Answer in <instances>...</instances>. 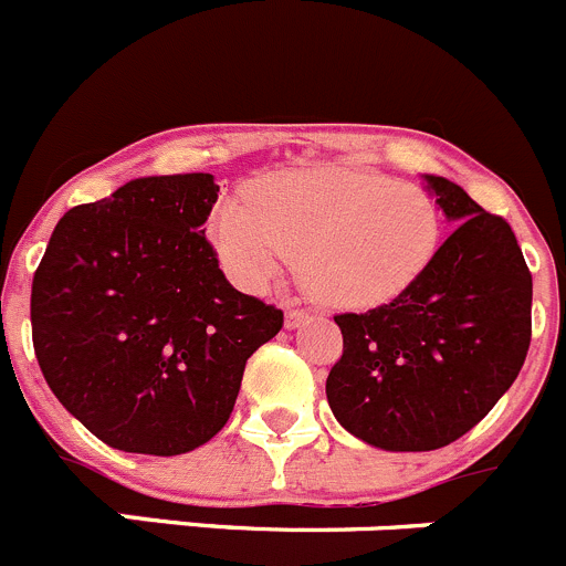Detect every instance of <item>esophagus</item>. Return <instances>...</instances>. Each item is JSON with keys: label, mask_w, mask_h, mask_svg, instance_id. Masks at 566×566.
I'll return each instance as SVG.
<instances>
[{"label": "esophagus", "mask_w": 566, "mask_h": 566, "mask_svg": "<svg viewBox=\"0 0 566 566\" xmlns=\"http://www.w3.org/2000/svg\"><path fill=\"white\" fill-rule=\"evenodd\" d=\"M308 319H312V312H306V308H289L286 328H300L303 323H308Z\"/></svg>", "instance_id": "34e87169"}]
</instances>
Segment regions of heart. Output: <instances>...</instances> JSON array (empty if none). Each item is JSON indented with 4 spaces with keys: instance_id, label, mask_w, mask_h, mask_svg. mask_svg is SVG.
I'll list each match as a JSON object with an SVG mask.
<instances>
[{
    "instance_id": "1",
    "label": "heart",
    "mask_w": 566,
    "mask_h": 566,
    "mask_svg": "<svg viewBox=\"0 0 566 566\" xmlns=\"http://www.w3.org/2000/svg\"><path fill=\"white\" fill-rule=\"evenodd\" d=\"M209 238L243 286H269L300 254V277L319 303L374 308L428 272L442 243V214L411 184L319 164L260 181L252 201H223Z\"/></svg>"
}]
</instances>
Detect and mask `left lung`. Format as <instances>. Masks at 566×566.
Here are the masks:
<instances>
[{
    "label": "left lung",
    "mask_w": 566,
    "mask_h": 566,
    "mask_svg": "<svg viewBox=\"0 0 566 566\" xmlns=\"http://www.w3.org/2000/svg\"><path fill=\"white\" fill-rule=\"evenodd\" d=\"M457 223L428 272L391 303L337 314L343 357L326 379L345 431L382 451H437L516 382L533 334V274L502 214L428 175Z\"/></svg>",
    "instance_id": "obj_1"
}]
</instances>
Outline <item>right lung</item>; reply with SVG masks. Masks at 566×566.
Masks as SVG:
<instances>
[{
	"label": "right lung",
	"instance_id": "1",
	"mask_svg": "<svg viewBox=\"0 0 566 566\" xmlns=\"http://www.w3.org/2000/svg\"><path fill=\"white\" fill-rule=\"evenodd\" d=\"M207 172L135 178L73 207L33 274L50 391L115 451L178 457L229 422L247 359L283 312L232 289L207 240Z\"/></svg>",
	"mask_w": 566,
	"mask_h": 566
}]
</instances>
